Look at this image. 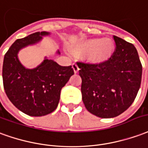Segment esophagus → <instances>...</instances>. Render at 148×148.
Here are the masks:
<instances>
[{
	"label": "esophagus",
	"instance_id": "esophagus-1",
	"mask_svg": "<svg viewBox=\"0 0 148 148\" xmlns=\"http://www.w3.org/2000/svg\"><path fill=\"white\" fill-rule=\"evenodd\" d=\"M72 68H73V70H74V72H75V73H77V72H79V66L77 65L76 63H73V64H72Z\"/></svg>",
	"mask_w": 148,
	"mask_h": 148
}]
</instances>
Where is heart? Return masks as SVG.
Masks as SVG:
<instances>
[{"label":"heart","mask_w":148,"mask_h":148,"mask_svg":"<svg viewBox=\"0 0 148 148\" xmlns=\"http://www.w3.org/2000/svg\"><path fill=\"white\" fill-rule=\"evenodd\" d=\"M114 51V44L108 39L95 38L84 40L72 47V52L86 53V57L93 64H101L112 56Z\"/></svg>","instance_id":"1"}]
</instances>
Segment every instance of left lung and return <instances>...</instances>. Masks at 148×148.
<instances>
[{"label": "left lung", "mask_w": 148, "mask_h": 148, "mask_svg": "<svg viewBox=\"0 0 148 148\" xmlns=\"http://www.w3.org/2000/svg\"><path fill=\"white\" fill-rule=\"evenodd\" d=\"M115 51L101 64L78 61L83 102L89 112L113 118L136 99L142 79V64L132 44L113 36Z\"/></svg>", "instance_id": "obj_1"}]
</instances>
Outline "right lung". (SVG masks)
Wrapping results in <instances>:
<instances>
[{
  "label": "right lung",
  "instance_id": "add662e5",
  "mask_svg": "<svg viewBox=\"0 0 148 148\" xmlns=\"http://www.w3.org/2000/svg\"><path fill=\"white\" fill-rule=\"evenodd\" d=\"M49 32H37L18 39L5 53L2 68L4 89L9 100L22 112L42 116L57 108L60 91L74 74L72 66H60L45 59L37 68L27 69L20 63L19 50L40 41Z\"/></svg>",
  "mask_w": 148,
  "mask_h": 148
}]
</instances>
